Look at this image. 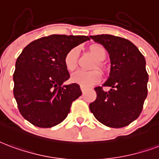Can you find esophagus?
<instances>
[{
    "mask_svg": "<svg viewBox=\"0 0 159 159\" xmlns=\"http://www.w3.org/2000/svg\"><path fill=\"white\" fill-rule=\"evenodd\" d=\"M81 90H82V92H83V93H84L86 90H87V89H86V88H84L83 86H81Z\"/></svg>",
    "mask_w": 159,
    "mask_h": 159,
    "instance_id": "obj_1",
    "label": "esophagus"
}]
</instances>
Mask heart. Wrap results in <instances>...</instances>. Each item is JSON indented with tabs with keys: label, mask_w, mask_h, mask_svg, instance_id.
Masks as SVG:
<instances>
[{
	"label": "heart",
	"mask_w": 159,
	"mask_h": 159,
	"mask_svg": "<svg viewBox=\"0 0 159 159\" xmlns=\"http://www.w3.org/2000/svg\"><path fill=\"white\" fill-rule=\"evenodd\" d=\"M90 51L97 61H103L106 57V51L101 45H93ZM64 63L68 70H75L77 64V49L72 48L64 57ZM100 80V73L98 70H77L71 76V81L83 87H89Z\"/></svg>",
	"instance_id": "heart-1"
}]
</instances>
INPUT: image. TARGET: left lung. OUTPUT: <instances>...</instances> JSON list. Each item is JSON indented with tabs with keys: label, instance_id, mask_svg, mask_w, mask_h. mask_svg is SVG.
Returning <instances> with one entry per match:
<instances>
[{
	"label": "left lung",
	"instance_id": "1",
	"mask_svg": "<svg viewBox=\"0 0 159 159\" xmlns=\"http://www.w3.org/2000/svg\"><path fill=\"white\" fill-rule=\"evenodd\" d=\"M101 43L110 58V72L103 87L94 90L97 98L89 109L98 120L106 126L121 128L138 118L148 95V75L144 56L128 39L110 34L90 36Z\"/></svg>",
	"mask_w": 159,
	"mask_h": 159
}]
</instances>
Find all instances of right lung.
Segmentation results:
<instances>
[{
	"label": "right lung",
	"instance_id": "obj_1",
	"mask_svg": "<svg viewBox=\"0 0 159 159\" xmlns=\"http://www.w3.org/2000/svg\"><path fill=\"white\" fill-rule=\"evenodd\" d=\"M89 39L88 36L53 34L23 49L16 61L13 94L25 120L38 127L50 128L66 118L82 91L76 83L62 85L70 77L64 57Z\"/></svg>",
	"mask_w": 159,
	"mask_h": 159
}]
</instances>
